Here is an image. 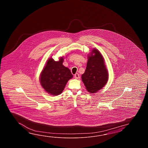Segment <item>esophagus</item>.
I'll return each instance as SVG.
<instances>
[{
  "instance_id": "1",
  "label": "esophagus",
  "mask_w": 148,
  "mask_h": 148,
  "mask_svg": "<svg viewBox=\"0 0 148 148\" xmlns=\"http://www.w3.org/2000/svg\"><path fill=\"white\" fill-rule=\"evenodd\" d=\"M75 79H79L80 77H79V75L78 73H75Z\"/></svg>"
}]
</instances>
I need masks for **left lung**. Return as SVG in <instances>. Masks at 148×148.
Returning <instances> with one entry per match:
<instances>
[{
	"label": "left lung",
	"instance_id": "obj_1",
	"mask_svg": "<svg viewBox=\"0 0 148 148\" xmlns=\"http://www.w3.org/2000/svg\"><path fill=\"white\" fill-rule=\"evenodd\" d=\"M82 79L87 90L92 94L101 90L107 84L108 72L104 57L95 48L88 54L86 69Z\"/></svg>",
	"mask_w": 148,
	"mask_h": 148
}]
</instances>
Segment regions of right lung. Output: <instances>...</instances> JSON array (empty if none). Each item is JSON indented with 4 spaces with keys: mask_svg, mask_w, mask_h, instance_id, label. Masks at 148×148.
I'll use <instances>...</instances> for the list:
<instances>
[{
    "mask_svg": "<svg viewBox=\"0 0 148 148\" xmlns=\"http://www.w3.org/2000/svg\"><path fill=\"white\" fill-rule=\"evenodd\" d=\"M64 59L60 57L58 61L50 57L47 60L40 75V82L44 90L52 96L61 94L67 82L73 75L69 69L63 65Z\"/></svg>",
    "mask_w": 148,
    "mask_h": 148,
    "instance_id": "right-lung-1",
    "label": "right lung"
}]
</instances>
